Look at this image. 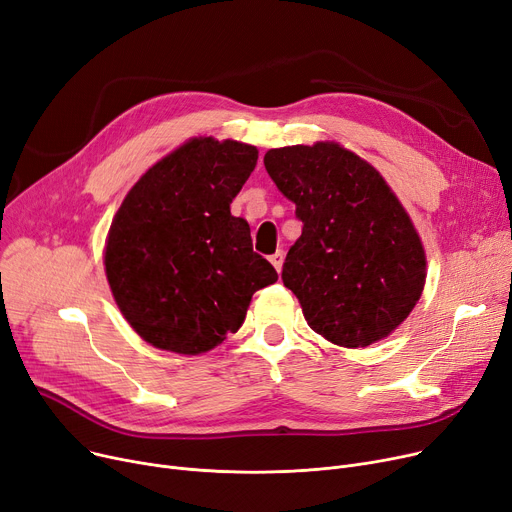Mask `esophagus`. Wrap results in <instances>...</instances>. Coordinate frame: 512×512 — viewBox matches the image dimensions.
<instances>
[{"label": "esophagus", "mask_w": 512, "mask_h": 512, "mask_svg": "<svg viewBox=\"0 0 512 512\" xmlns=\"http://www.w3.org/2000/svg\"><path fill=\"white\" fill-rule=\"evenodd\" d=\"M283 256H285V254H283V250H277V252L269 258V260H271V264L275 266L277 271H281V266H283Z\"/></svg>", "instance_id": "obj_1"}]
</instances>
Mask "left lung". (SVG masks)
<instances>
[{
	"instance_id": "1",
	"label": "left lung",
	"mask_w": 512,
	"mask_h": 512,
	"mask_svg": "<svg viewBox=\"0 0 512 512\" xmlns=\"http://www.w3.org/2000/svg\"><path fill=\"white\" fill-rule=\"evenodd\" d=\"M264 166L302 221L281 279L310 329L344 348L387 337L419 302L427 275L396 193L369 162L329 141L269 150Z\"/></svg>"
}]
</instances>
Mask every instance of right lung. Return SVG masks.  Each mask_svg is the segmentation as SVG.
<instances>
[{"mask_svg": "<svg viewBox=\"0 0 512 512\" xmlns=\"http://www.w3.org/2000/svg\"><path fill=\"white\" fill-rule=\"evenodd\" d=\"M258 150L196 137L156 162L120 204L106 241V277L145 342L202 354L235 333L254 291L277 281L231 202Z\"/></svg>", "mask_w": 512, "mask_h": 512, "instance_id": "add662e5", "label": "right lung"}]
</instances>
